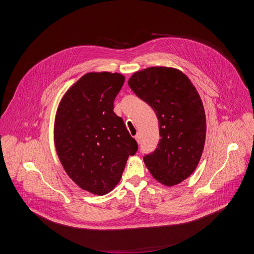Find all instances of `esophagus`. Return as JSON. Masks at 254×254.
Returning a JSON list of instances; mask_svg holds the SVG:
<instances>
[{
  "instance_id": "1",
  "label": "esophagus",
  "mask_w": 254,
  "mask_h": 254,
  "mask_svg": "<svg viewBox=\"0 0 254 254\" xmlns=\"http://www.w3.org/2000/svg\"><path fill=\"white\" fill-rule=\"evenodd\" d=\"M134 138H135V140H136V142H137V143H139V142H140V135H139V133L135 134V135H134Z\"/></svg>"
}]
</instances>
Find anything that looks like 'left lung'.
Segmentation results:
<instances>
[{"label":"left lung","instance_id":"1","mask_svg":"<svg viewBox=\"0 0 254 254\" xmlns=\"http://www.w3.org/2000/svg\"><path fill=\"white\" fill-rule=\"evenodd\" d=\"M128 85L159 121L158 148L143 157L144 164L161 184L181 183L195 171L204 149L206 118L199 93L182 71L163 66L135 72Z\"/></svg>","mask_w":254,"mask_h":254}]
</instances>
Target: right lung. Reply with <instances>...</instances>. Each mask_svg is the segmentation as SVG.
<instances>
[{"instance_id": "right-lung-1", "label": "right lung", "mask_w": 254, "mask_h": 254, "mask_svg": "<svg viewBox=\"0 0 254 254\" xmlns=\"http://www.w3.org/2000/svg\"><path fill=\"white\" fill-rule=\"evenodd\" d=\"M125 76L89 72L62 97L54 125L58 158L73 182L94 195L110 193L121 181L128 156L137 151L114 101Z\"/></svg>"}]
</instances>
